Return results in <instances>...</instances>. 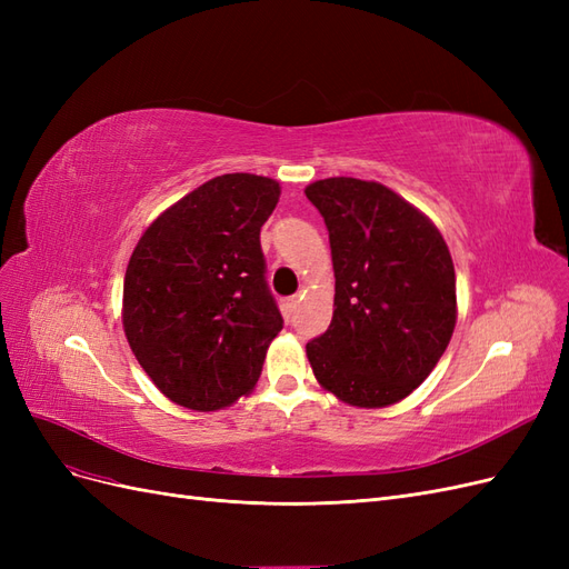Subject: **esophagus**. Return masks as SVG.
I'll return each mask as SVG.
<instances>
[{"mask_svg":"<svg viewBox=\"0 0 569 569\" xmlns=\"http://www.w3.org/2000/svg\"><path fill=\"white\" fill-rule=\"evenodd\" d=\"M299 303H301V297H299V295H297V297H289V299L284 301V311H287V318H291V316L297 313Z\"/></svg>","mask_w":569,"mask_h":569,"instance_id":"34e87169","label":"esophagus"}]
</instances>
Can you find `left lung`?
I'll return each instance as SVG.
<instances>
[{"label":"left lung","mask_w":569,"mask_h":569,"mask_svg":"<svg viewBox=\"0 0 569 569\" xmlns=\"http://www.w3.org/2000/svg\"><path fill=\"white\" fill-rule=\"evenodd\" d=\"M325 218L335 316L306 343L316 380L358 408L418 389L456 327V270L435 222L389 187L327 178L306 187Z\"/></svg>","instance_id":"1"}]
</instances>
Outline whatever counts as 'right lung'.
Wrapping results in <instances>:
<instances>
[{"instance_id":"add662e5","label":"right lung","mask_w":569,"mask_h":569,"mask_svg":"<svg viewBox=\"0 0 569 569\" xmlns=\"http://www.w3.org/2000/svg\"><path fill=\"white\" fill-rule=\"evenodd\" d=\"M278 199L270 178L218 176L153 220L130 256L126 337L178 406L220 410L258 382L282 330L261 249Z\"/></svg>"}]
</instances>
